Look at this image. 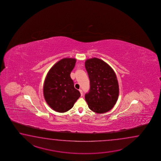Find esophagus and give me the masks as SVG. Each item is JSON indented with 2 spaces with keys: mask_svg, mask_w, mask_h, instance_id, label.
Listing matches in <instances>:
<instances>
[{
  "mask_svg": "<svg viewBox=\"0 0 161 161\" xmlns=\"http://www.w3.org/2000/svg\"><path fill=\"white\" fill-rule=\"evenodd\" d=\"M79 92H80V95H81V96H83V91H82L81 89H80V90H79Z\"/></svg>",
  "mask_w": 161,
  "mask_h": 161,
  "instance_id": "34e87169",
  "label": "esophagus"
}]
</instances>
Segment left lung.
Returning <instances> with one entry per match:
<instances>
[{"label": "left lung", "mask_w": 161, "mask_h": 161, "mask_svg": "<svg viewBox=\"0 0 161 161\" xmlns=\"http://www.w3.org/2000/svg\"><path fill=\"white\" fill-rule=\"evenodd\" d=\"M90 88L85 94L89 108L97 113H106L116 104L119 87L113 69L99 58H90L85 62Z\"/></svg>", "instance_id": "1"}]
</instances>
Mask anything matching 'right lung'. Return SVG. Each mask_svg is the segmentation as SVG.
Segmentation results:
<instances>
[{
  "instance_id": "right-lung-1",
  "label": "right lung",
  "mask_w": 161,
  "mask_h": 161,
  "mask_svg": "<svg viewBox=\"0 0 161 161\" xmlns=\"http://www.w3.org/2000/svg\"><path fill=\"white\" fill-rule=\"evenodd\" d=\"M75 63V58H63L50 69L45 79V99L58 112L64 113L71 109L80 96L70 76Z\"/></svg>"
}]
</instances>
